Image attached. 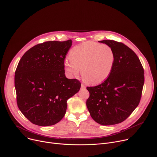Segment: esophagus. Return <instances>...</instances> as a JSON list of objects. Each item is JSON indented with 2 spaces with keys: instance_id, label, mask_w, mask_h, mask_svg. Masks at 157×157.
<instances>
[{
  "instance_id": "esophagus-1",
  "label": "esophagus",
  "mask_w": 157,
  "mask_h": 157,
  "mask_svg": "<svg viewBox=\"0 0 157 157\" xmlns=\"http://www.w3.org/2000/svg\"><path fill=\"white\" fill-rule=\"evenodd\" d=\"M81 89H84V88H86V86H85V84H81Z\"/></svg>"
}]
</instances>
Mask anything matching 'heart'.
<instances>
[{"label":"heart","instance_id":"b5f03b06","mask_svg":"<svg viewBox=\"0 0 157 157\" xmlns=\"http://www.w3.org/2000/svg\"><path fill=\"white\" fill-rule=\"evenodd\" d=\"M70 61L64 62L69 75L77 78L80 70L82 78L91 84H98L111 75L115 64V54L107 45H100L92 41L74 47L69 54Z\"/></svg>","mask_w":157,"mask_h":157}]
</instances>
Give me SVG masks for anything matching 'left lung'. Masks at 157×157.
Masks as SVG:
<instances>
[{"label":"left lung","instance_id":"1","mask_svg":"<svg viewBox=\"0 0 157 157\" xmlns=\"http://www.w3.org/2000/svg\"><path fill=\"white\" fill-rule=\"evenodd\" d=\"M115 54L109 76L101 84L87 87L86 106L92 118L101 125L120 123L138 106L144 84V70L136 54L121 42L99 41Z\"/></svg>","mask_w":157,"mask_h":157}]
</instances>
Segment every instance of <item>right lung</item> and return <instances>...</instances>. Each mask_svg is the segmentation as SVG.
Listing matches in <instances>:
<instances>
[{"instance_id": "1", "label": "right lung", "mask_w": 157, "mask_h": 157, "mask_svg": "<svg viewBox=\"0 0 157 157\" xmlns=\"http://www.w3.org/2000/svg\"><path fill=\"white\" fill-rule=\"evenodd\" d=\"M72 40L48 41L28 50L15 72L17 103L34 124L47 126L60 121L67 100L77 93L81 82L65 76L64 59Z\"/></svg>"}]
</instances>
